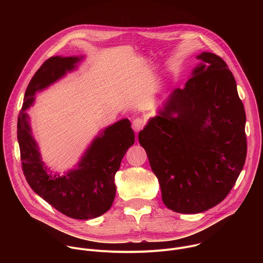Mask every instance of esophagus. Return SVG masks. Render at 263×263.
<instances>
[{
  "label": "esophagus",
  "instance_id": "esophagus-1",
  "mask_svg": "<svg viewBox=\"0 0 263 263\" xmlns=\"http://www.w3.org/2000/svg\"><path fill=\"white\" fill-rule=\"evenodd\" d=\"M143 127H144V122H143L142 119L136 118V119L133 120V122H132V128H133V130H134L135 132L140 131Z\"/></svg>",
  "mask_w": 263,
  "mask_h": 263
}]
</instances>
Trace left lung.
Masks as SVG:
<instances>
[{
  "label": "left lung",
  "mask_w": 263,
  "mask_h": 263,
  "mask_svg": "<svg viewBox=\"0 0 263 263\" xmlns=\"http://www.w3.org/2000/svg\"><path fill=\"white\" fill-rule=\"evenodd\" d=\"M197 58L185 87L172 92L138 135L164 205L187 214L226 198L247 157L246 112L233 73L213 53Z\"/></svg>",
  "instance_id": "1"
}]
</instances>
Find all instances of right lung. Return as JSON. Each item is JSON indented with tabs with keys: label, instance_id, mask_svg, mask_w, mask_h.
Instances as JSON below:
<instances>
[{
	"label": "right lung",
	"instance_id": "add662e5",
	"mask_svg": "<svg viewBox=\"0 0 263 263\" xmlns=\"http://www.w3.org/2000/svg\"><path fill=\"white\" fill-rule=\"evenodd\" d=\"M80 61L78 57L54 56L32 77L17 120V140L24 175L31 189L64 215L76 219L98 217L108 211L116 197L115 176L127 149L134 143L130 121L125 119L106 128L88 147L78 168L59 177L48 173L25 112L36 91L54 83Z\"/></svg>",
	"mask_w": 263,
	"mask_h": 263
}]
</instances>
